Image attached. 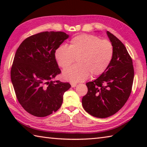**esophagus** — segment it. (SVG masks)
Wrapping results in <instances>:
<instances>
[{"mask_svg": "<svg viewBox=\"0 0 147 147\" xmlns=\"http://www.w3.org/2000/svg\"><path fill=\"white\" fill-rule=\"evenodd\" d=\"M70 84H71V87H73V88H74V87H75L77 85L76 83H73V82H70Z\"/></svg>", "mask_w": 147, "mask_h": 147, "instance_id": "esophagus-1", "label": "esophagus"}]
</instances>
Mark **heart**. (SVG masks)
Segmentation results:
<instances>
[{"label":"heart","mask_w":147,"mask_h":147,"mask_svg":"<svg viewBox=\"0 0 147 147\" xmlns=\"http://www.w3.org/2000/svg\"><path fill=\"white\" fill-rule=\"evenodd\" d=\"M114 55L112 43L98 36L82 34L73 37L69 47L61 45L56 49L55 57L59 65L65 69L77 57L78 64L63 71V77L71 82L86 80L92 76L101 75L108 68Z\"/></svg>","instance_id":"heart-1"}]
</instances>
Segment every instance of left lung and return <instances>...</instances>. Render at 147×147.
I'll use <instances>...</instances> for the list:
<instances>
[{"instance_id":"1","label":"left lung","mask_w":147,"mask_h":147,"mask_svg":"<svg viewBox=\"0 0 147 147\" xmlns=\"http://www.w3.org/2000/svg\"><path fill=\"white\" fill-rule=\"evenodd\" d=\"M114 55L108 68L97 79L87 83L88 92L82 98L84 109L90 115L105 118L116 113L131 94L134 79L132 59L126 47L109 32Z\"/></svg>"}]
</instances>
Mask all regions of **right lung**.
Here are the masks:
<instances>
[{"label": "right lung", "mask_w": 147, "mask_h": 147, "mask_svg": "<svg viewBox=\"0 0 147 147\" xmlns=\"http://www.w3.org/2000/svg\"><path fill=\"white\" fill-rule=\"evenodd\" d=\"M69 35L62 32H43L28 37L19 46L11 69V82L18 102L34 116L56 112L63 101L69 83L53 79L61 74L55 52Z\"/></svg>", "instance_id": "1"}]
</instances>
